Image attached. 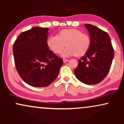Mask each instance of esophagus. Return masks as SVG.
Returning a JSON list of instances; mask_svg holds the SVG:
<instances>
[{
	"instance_id": "1",
	"label": "esophagus",
	"mask_w": 124,
	"mask_h": 124,
	"mask_svg": "<svg viewBox=\"0 0 124 124\" xmlns=\"http://www.w3.org/2000/svg\"><path fill=\"white\" fill-rule=\"evenodd\" d=\"M63 61L64 63H66V62H68V61H69V60H68V59H63Z\"/></svg>"
}]
</instances>
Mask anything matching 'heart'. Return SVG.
<instances>
[{
    "label": "heart",
    "instance_id": "obj_1",
    "mask_svg": "<svg viewBox=\"0 0 124 124\" xmlns=\"http://www.w3.org/2000/svg\"><path fill=\"white\" fill-rule=\"evenodd\" d=\"M46 44L48 48L55 54L62 52V56L68 57L76 55H83L89 49L90 38L88 35L83 34L76 29H65L58 32V35H51L48 38Z\"/></svg>",
    "mask_w": 124,
    "mask_h": 124
}]
</instances>
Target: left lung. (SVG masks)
<instances>
[{"label": "left lung", "mask_w": 124, "mask_h": 124, "mask_svg": "<svg viewBox=\"0 0 124 124\" xmlns=\"http://www.w3.org/2000/svg\"><path fill=\"white\" fill-rule=\"evenodd\" d=\"M85 25L90 37V45L86 54L78 60V66L74 73L82 83L96 85L108 73L114 51L106 32L90 24Z\"/></svg>", "instance_id": "8db88e82"}]
</instances>
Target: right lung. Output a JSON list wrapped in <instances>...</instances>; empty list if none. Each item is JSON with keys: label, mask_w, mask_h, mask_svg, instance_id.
<instances>
[{"label": "right lung", "mask_w": 124, "mask_h": 124, "mask_svg": "<svg viewBox=\"0 0 124 124\" xmlns=\"http://www.w3.org/2000/svg\"><path fill=\"white\" fill-rule=\"evenodd\" d=\"M48 28L35 27L23 32L13 44L17 71L25 83L44 87L56 79L63 59L49 50L46 41Z\"/></svg>", "instance_id": "add662e5"}]
</instances>
